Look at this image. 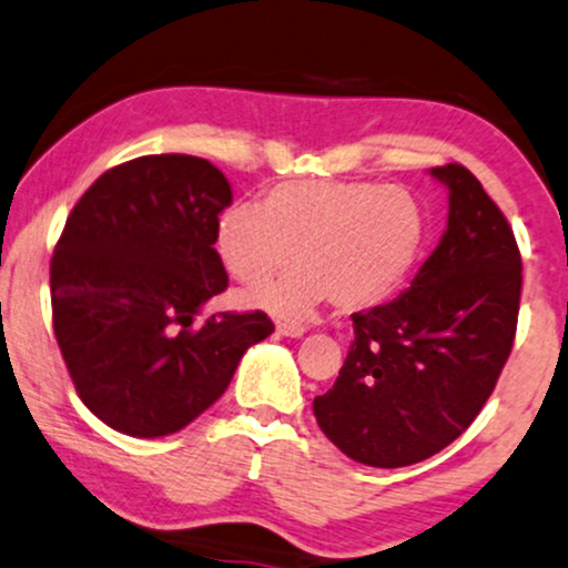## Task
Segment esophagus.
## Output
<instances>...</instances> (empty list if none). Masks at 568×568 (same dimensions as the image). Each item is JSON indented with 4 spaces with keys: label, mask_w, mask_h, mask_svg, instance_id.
<instances>
[{
    "label": "esophagus",
    "mask_w": 568,
    "mask_h": 568,
    "mask_svg": "<svg viewBox=\"0 0 568 568\" xmlns=\"http://www.w3.org/2000/svg\"><path fill=\"white\" fill-rule=\"evenodd\" d=\"M276 332L284 334V337L297 339V337H303V334H305V326L303 324H286V321H282V324L276 326Z\"/></svg>",
    "instance_id": "1"
}]
</instances>
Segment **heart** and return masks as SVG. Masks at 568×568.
Returning a JSON list of instances; mask_svg holds the SVG:
<instances>
[{
  "mask_svg": "<svg viewBox=\"0 0 568 568\" xmlns=\"http://www.w3.org/2000/svg\"><path fill=\"white\" fill-rule=\"evenodd\" d=\"M422 242L416 197L376 181H282L261 205H231L215 221L219 261L242 284L271 278L295 252L297 268L244 295L282 318H303L326 297L345 311L382 303L405 282Z\"/></svg>",
  "mask_w": 568,
  "mask_h": 568,
  "instance_id": "b5f03b06",
  "label": "heart"
}]
</instances>
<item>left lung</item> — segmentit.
I'll list each match as a JSON object with an SVG mask.
<instances>
[{
	"instance_id": "8db88e82",
	"label": "left lung",
	"mask_w": 568,
	"mask_h": 568,
	"mask_svg": "<svg viewBox=\"0 0 568 568\" xmlns=\"http://www.w3.org/2000/svg\"><path fill=\"white\" fill-rule=\"evenodd\" d=\"M432 176L450 197L443 240L400 297L353 313L345 366L313 400L321 432L376 468L418 464L471 426L519 321L521 255L506 215L468 168Z\"/></svg>"
}]
</instances>
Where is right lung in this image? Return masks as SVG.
Returning <instances> with one entry per match:
<instances>
[{"label":"right lung","instance_id":"1","mask_svg":"<svg viewBox=\"0 0 568 568\" xmlns=\"http://www.w3.org/2000/svg\"><path fill=\"white\" fill-rule=\"evenodd\" d=\"M231 186L192 155L110 168L70 210L49 265L52 326L83 405L129 437L184 429L226 392L271 318L202 305L229 286L215 221Z\"/></svg>","mask_w":568,"mask_h":568}]
</instances>
